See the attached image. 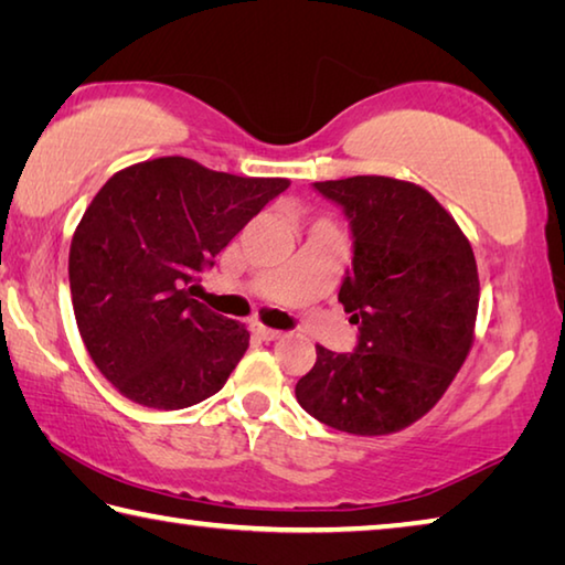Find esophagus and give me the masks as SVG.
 <instances>
[{"mask_svg":"<svg viewBox=\"0 0 565 565\" xmlns=\"http://www.w3.org/2000/svg\"><path fill=\"white\" fill-rule=\"evenodd\" d=\"M256 337L259 339H264V341H276V339H281L284 333L281 331H276V329H269V327H262V323H256Z\"/></svg>","mask_w":565,"mask_h":565,"instance_id":"obj_1","label":"esophagus"}]
</instances>
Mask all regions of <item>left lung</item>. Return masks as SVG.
<instances>
[{"label":"left lung","mask_w":565,"mask_h":565,"mask_svg":"<svg viewBox=\"0 0 565 565\" xmlns=\"http://www.w3.org/2000/svg\"><path fill=\"white\" fill-rule=\"evenodd\" d=\"M313 189L349 218L353 262L339 301L359 343L351 353L317 347L296 401L337 431H401L438 404L471 351L473 248L454 216L411 181L349 177Z\"/></svg>","instance_id":"left-lung-1"}]
</instances>
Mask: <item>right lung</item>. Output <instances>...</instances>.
I'll return each mask as SVG.
<instances>
[{
	"label": "right lung",
	"instance_id": "right-lung-1",
	"mask_svg": "<svg viewBox=\"0 0 565 565\" xmlns=\"http://www.w3.org/2000/svg\"><path fill=\"white\" fill-rule=\"evenodd\" d=\"M286 189L184 157L141 161L99 189L72 238L70 286L84 347L121 396L177 411L226 384L248 331L189 284Z\"/></svg>",
	"mask_w": 565,
	"mask_h": 565
}]
</instances>
